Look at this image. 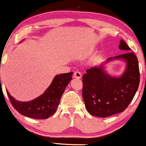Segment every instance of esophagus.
I'll return each mask as SVG.
<instances>
[{
  "mask_svg": "<svg viewBox=\"0 0 146 146\" xmlns=\"http://www.w3.org/2000/svg\"><path fill=\"white\" fill-rule=\"evenodd\" d=\"M73 78H77V79H80L82 78L81 73H80L79 71H75L74 74H73Z\"/></svg>",
  "mask_w": 146,
  "mask_h": 146,
  "instance_id": "obj_1",
  "label": "esophagus"
}]
</instances>
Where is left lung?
Wrapping results in <instances>:
<instances>
[{"instance_id": "8db88e82", "label": "left lung", "mask_w": 146, "mask_h": 146, "mask_svg": "<svg viewBox=\"0 0 146 146\" xmlns=\"http://www.w3.org/2000/svg\"><path fill=\"white\" fill-rule=\"evenodd\" d=\"M119 48L129 51L130 48L123 40ZM122 59L127 63L126 69L119 78H113L104 71L102 65L90 68L82 77V97L88 112L93 116L107 117L121 113L132 102L140 81L138 59L135 53L125 52L109 58Z\"/></svg>"}]
</instances>
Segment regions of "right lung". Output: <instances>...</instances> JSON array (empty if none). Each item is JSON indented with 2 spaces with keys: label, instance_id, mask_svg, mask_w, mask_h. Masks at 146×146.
I'll return each instance as SVG.
<instances>
[{
  "label": "right lung",
  "instance_id": "obj_1",
  "mask_svg": "<svg viewBox=\"0 0 146 146\" xmlns=\"http://www.w3.org/2000/svg\"><path fill=\"white\" fill-rule=\"evenodd\" d=\"M72 75L73 72L56 75L46 91L31 102L17 101L7 93L11 105L21 115L36 119H47L56 112L62 95L72 80Z\"/></svg>",
  "mask_w": 146,
  "mask_h": 146
}]
</instances>
